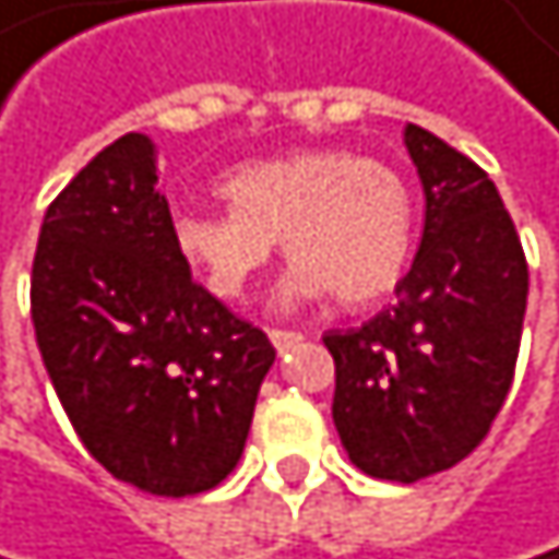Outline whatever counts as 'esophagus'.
Wrapping results in <instances>:
<instances>
[{
    "instance_id": "1",
    "label": "esophagus",
    "mask_w": 559,
    "mask_h": 559,
    "mask_svg": "<svg viewBox=\"0 0 559 559\" xmlns=\"http://www.w3.org/2000/svg\"><path fill=\"white\" fill-rule=\"evenodd\" d=\"M267 337H271V344L277 347V354H285V350H292L295 344H301V341H305V334H301V331H282V328H271V331H267Z\"/></svg>"
}]
</instances>
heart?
Returning <instances> with one entry per match:
<instances>
[{
  "mask_svg": "<svg viewBox=\"0 0 559 559\" xmlns=\"http://www.w3.org/2000/svg\"><path fill=\"white\" fill-rule=\"evenodd\" d=\"M228 212L175 218V248L212 295L241 301L282 238L285 308L334 292L371 305L397 288L414 245V202L397 168L347 148H298L254 158L218 181Z\"/></svg>",
  "mask_w": 559,
  "mask_h": 559,
  "instance_id": "1",
  "label": "heart"
}]
</instances>
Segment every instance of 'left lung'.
I'll use <instances>...</instances> for the list:
<instances>
[{
  "instance_id": "1",
  "label": "left lung",
  "mask_w": 559,
  "mask_h": 559,
  "mask_svg": "<svg viewBox=\"0 0 559 559\" xmlns=\"http://www.w3.org/2000/svg\"><path fill=\"white\" fill-rule=\"evenodd\" d=\"M404 145L424 185V235L397 305L328 331L334 427L354 467L414 484L464 461L513 384L527 258L480 165L420 126Z\"/></svg>"
}]
</instances>
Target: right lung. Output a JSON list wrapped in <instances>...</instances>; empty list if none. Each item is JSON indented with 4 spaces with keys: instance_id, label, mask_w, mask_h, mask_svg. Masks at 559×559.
<instances>
[{
    "instance_id": "right-lung-1",
    "label": "right lung",
    "mask_w": 559,
    "mask_h": 559,
    "mask_svg": "<svg viewBox=\"0 0 559 559\" xmlns=\"http://www.w3.org/2000/svg\"><path fill=\"white\" fill-rule=\"evenodd\" d=\"M171 228L152 139H115L46 212L32 324L85 451L139 490L191 497L235 471L274 347L194 282Z\"/></svg>"
}]
</instances>
